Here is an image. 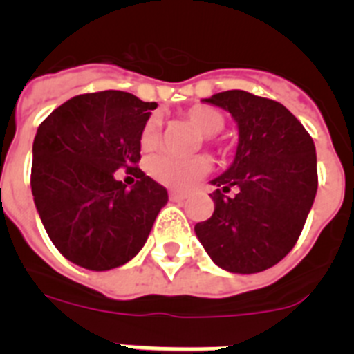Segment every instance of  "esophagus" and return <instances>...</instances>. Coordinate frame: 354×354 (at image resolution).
<instances>
[{
	"instance_id": "obj_1",
	"label": "esophagus",
	"mask_w": 354,
	"mask_h": 354,
	"mask_svg": "<svg viewBox=\"0 0 354 354\" xmlns=\"http://www.w3.org/2000/svg\"><path fill=\"white\" fill-rule=\"evenodd\" d=\"M187 198V193L183 192H170V200L171 202H183Z\"/></svg>"
}]
</instances>
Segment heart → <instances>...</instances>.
I'll return each instance as SVG.
<instances>
[{
  "label": "heart",
  "mask_w": 354,
  "mask_h": 354,
  "mask_svg": "<svg viewBox=\"0 0 354 354\" xmlns=\"http://www.w3.org/2000/svg\"><path fill=\"white\" fill-rule=\"evenodd\" d=\"M184 115H186L187 120L193 122L205 134L207 140L220 133L225 127V122H227L220 109L205 104L192 106L184 111ZM159 136H161V120H159V117L152 115L143 124L142 133H140V145L143 150L154 149L159 143ZM147 170L158 183L165 184V186L186 189V187H192L193 184L198 183L211 170V161L204 156L177 158V156L170 154H159L150 159Z\"/></svg>",
  "instance_id": "obj_1"
}]
</instances>
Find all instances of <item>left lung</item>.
<instances>
[{
	"instance_id": "1",
	"label": "left lung",
	"mask_w": 354,
	"mask_h": 354,
	"mask_svg": "<svg viewBox=\"0 0 354 354\" xmlns=\"http://www.w3.org/2000/svg\"><path fill=\"white\" fill-rule=\"evenodd\" d=\"M204 102L232 115L239 131L232 165L216 179L214 212L195 234L216 266L252 274L282 261L296 245L317 192L310 134L283 104L245 90ZM232 187L238 193L225 197Z\"/></svg>"
}]
</instances>
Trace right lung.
<instances>
[{
	"label": "right lung",
	"mask_w": 354,
	"mask_h": 354,
	"mask_svg": "<svg viewBox=\"0 0 354 354\" xmlns=\"http://www.w3.org/2000/svg\"><path fill=\"white\" fill-rule=\"evenodd\" d=\"M156 108L118 90L83 93L37 129L33 202L53 245L84 270H113L138 255L167 205V189L134 167L140 133ZM118 167L137 177L131 190L114 179Z\"/></svg>",
	"instance_id": "add662e5"
}]
</instances>
